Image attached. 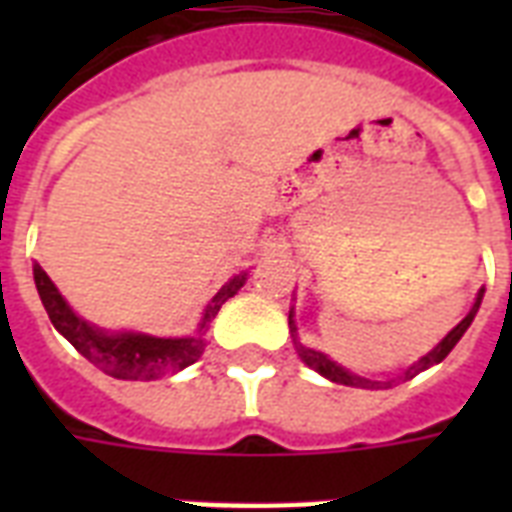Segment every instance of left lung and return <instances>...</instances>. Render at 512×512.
<instances>
[{
	"label": "left lung",
	"instance_id": "1",
	"mask_svg": "<svg viewBox=\"0 0 512 512\" xmlns=\"http://www.w3.org/2000/svg\"><path fill=\"white\" fill-rule=\"evenodd\" d=\"M481 300H484V289L478 292L476 297V303H473V308L468 311V316L457 324V327L449 332V335L444 337V340L438 342L436 348L430 350L428 356H422L417 364H412L409 369H404V372L398 374V380H412V377H417L420 372H425V369H430L433 364H441L449 353H452V348L460 342V337L468 332V327L473 324V319H476V313L478 308H481ZM289 332H292V337H295V350H297V356L303 358L305 364L311 366V369H316V372L321 374V377H327V380L332 382H340V385H353V388H385V385H390V382H374L369 380V377H361V374H353L348 372V369H342L337 361H332L329 356H324L321 350H313V348H305L303 342L297 340V327H295V321H292V311H289Z\"/></svg>",
	"mask_w": 512,
	"mask_h": 512
}]
</instances>
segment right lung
Wrapping results in <instances>:
<instances>
[{"mask_svg": "<svg viewBox=\"0 0 512 512\" xmlns=\"http://www.w3.org/2000/svg\"><path fill=\"white\" fill-rule=\"evenodd\" d=\"M34 281L52 327L58 329L60 335L66 337L87 361H92L108 377H116V380H159V377L175 374L185 366H191L193 361H199L204 345H207L204 335H207L209 321L215 319L228 297H233L244 287L247 273L233 276L209 300L199 329L191 337H151L140 335V332H116L114 335V332L92 327L84 319H79L39 263H34Z\"/></svg>", "mask_w": 512, "mask_h": 512, "instance_id": "obj_1", "label": "right lung"}]
</instances>
